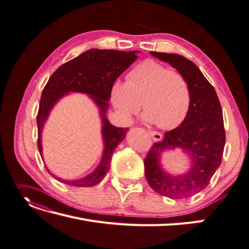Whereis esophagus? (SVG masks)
Wrapping results in <instances>:
<instances>
[{
  "instance_id": "34e87169",
  "label": "esophagus",
  "mask_w": 249,
  "mask_h": 249,
  "mask_svg": "<svg viewBox=\"0 0 249 249\" xmlns=\"http://www.w3.org/2000/svg\"><path fill=\"white\" fill-rule=\"evenodd\" d=\"M149 135L151 136L152 140H154L155 142H160L163 140V136L162 133L160 132H157V131H149Z\"/></svg>"
}]
</instances>
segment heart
<instances>
[{"label":"heart","mask_w":249,"mask_h":249,"mask_svg":"<svg viewBox=\"0 0 249 249\" xmlns=\"http://www.w3.org/2000/svg\"><path fill=\"white\" fill-rule=\"evenodd\" d=\"M111 102L119 113L130 120L143 103L144 120L163 129L179 126L186 118L191 93L186 79L163 64L146 60L133 67L127 82L111 87Z\"/></svg>","instance_id":"1"}]
</instances>
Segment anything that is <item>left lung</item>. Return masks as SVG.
Here are the masks:
<instances>
[{"mask_svg": "<svg viewBox=\"0 0 249 249\" xmlns=\"http://www.w3.org/2000/svg\"><path fill=\"white\" fill-rule=\"evenodd\" d=\"M150 54L168 63L186 79L191 102L180 126L165 132L162 141L151 147L144 161L145 177L159 195L186 199L208 185L222 162L225 146L222 108L214 88L194 62L177 53ZM175 149H181L190 160V168L181 175L169 174L161 165L163 152Z\"/></svg>", "mask_w": 249, "mask_h": 249, "instance_id": "obj_1", "label": "left lung"}]
</instances>
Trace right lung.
Listing matches in <instances>:
<instances>
[{"instance_id": "1", "label": "right lung", "mask_w": 249, "mask_h": 249, "mask_svg": "<svg viewBox=\"0 0 249 249\" xmlns=\"http://www.w3.org/2000/svg\"><path fill=\"white\" fill-rule=\"evenodd\" d=\"M139 53L135 52H119L112 49H89L73 60L63 64L50 76L41 95L37 124V147L43 159L42 131L53 108L69 93L87 94L98 107L102 124V139L104 149L98 166L89 175L81 179L65 180L48 173L56 180L76 187H90L97 185L108 173L114 149L123 141L129 128L113 126L107 119L109 108L111 87L114 82L135 62Z\"/></svg>"}]
</instances>
